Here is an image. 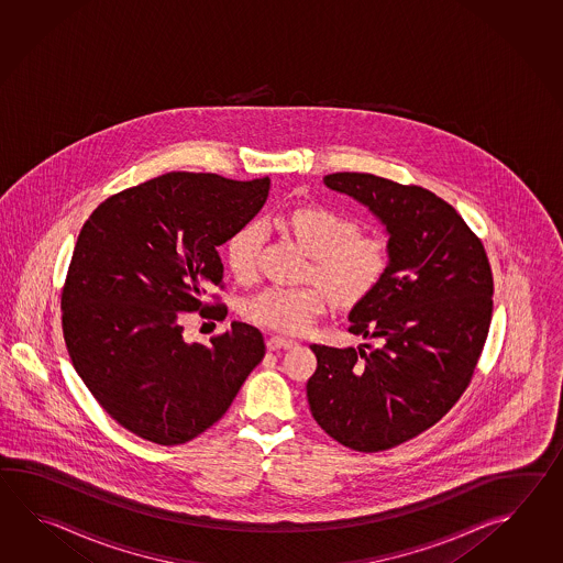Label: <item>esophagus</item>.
Returning a JSON list of instances; mask_svg holds the SVG:
<instances>
[{"label":"esophagus","instance_id":"esophagus-1","mask_svg":"<svg viewBox=\"0 0 563 563\" xmlns=\"http://www.w3.org/2000/svg\"><path fill=\"white\" fill-rule=\"evenodd\" d=\"M265 344H267V350H279V347L296 346V342H294V340H289V338H282V335H269Z\"/></svg>","mask_w":563,"mask_h":563}]
</instances>
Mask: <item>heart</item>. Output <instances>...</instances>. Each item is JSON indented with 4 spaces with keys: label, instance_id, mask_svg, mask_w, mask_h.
Wrapping results in <instances>:
<instances>
[{
    "label": "heart",
    "instance_id": "obj_1",
    "mask_svg": "<svg viewBox=\"0 0 563 563\" xmlns=\"http://www.w3.org/2000/svg\"><path fill=\"white\" fill-rule=\"evenodd\" d=\"M287 228L310 253L306 286H269L247 303V318L282 334H301L316 322L330 298L342 306L371 296L386 272V243L376 235L358 233V225L323 207H299L286 217ZM265 223L252 219L235 229L225 243L231 274L252 279L264 247Z\"/></svg>",
    "mask_w": 563,
    "mask_h": 563
}]
</instances>
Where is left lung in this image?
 Instances as JSON below:
<instances>
[{
    "label": "left lung",
    "instance_id": "obj_1",
    "mask_svg": "<svg viewBox=\"0 0 563 563\" xmlns=\"http://www.w3.org/2000/svg\"><path fill=\"white\" fill-rule=\"evenodd\" d=\"M323 185L368 207L388 235L380 284L347 313L358 347L310 346L311 417L360 453L407 443L465 393L489 334L493 276L483 243L451 205L368 173Z\"/></svg>",
    "mask_w": 563,
    "mask_h": 563
}]
</instances>
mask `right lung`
Segmentation results:
<instances>
[{"mask_svg": "<svg viewBox=\"0 0 563 563\" xmlns=\"http://www.w3.org/2000/svg\"><path fill=\"white\" fill-rule=\"evenodd\" d=\"M269 179L167 173L108 197L88 217L62 291L74 368L112 419L151 443L183 444L221 419L264 360V335L233 322L187 342L191 311L223 284L217 247L260 213Z\"/></svg>", "mask_w": 563, "mask_h": 563, "instance_id": "1", "label": "right lung"}]
</instances>
